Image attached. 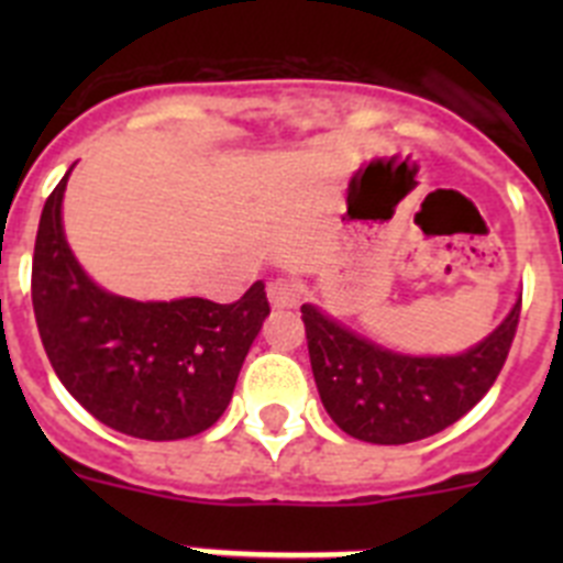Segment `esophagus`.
<instances>
[{
    "label": "esophagus",
    "instance_id": "esophagus-1",
    "mask_svg": "<svg viewBox=\"0 0 563 563\" xmlns=\"http://www.w3.org/2000/svg\"><path fill=\"white\" fill-rule=\"evenodd\" d=\"M267 298H271L273 310H296L301 301V287L292 278H273L267 285Z\"/></svg>",
    "mask_w": 563,
    "mask_h": 563
}]
</instances>
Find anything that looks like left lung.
<instances>
[{"label":"left lung","instance_id":"1","mask_svg":"<svg viewBox=\"0 0 563 563\" xmlns=\"http://www.w3.org/2000/svg\"><path fill=\"white\" fill-rule=\"evenodd\" d=\"M521 298L474 350L451 357H411L301 307L312 375L327 415L341 431L375 445L417 442L454 426L499 377L516 338Z\"/></svg>","mask_w":563,"mask_h":563}]
</instances>
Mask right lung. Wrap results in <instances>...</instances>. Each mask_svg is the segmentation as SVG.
I'll list each match as a JSON object with an SVG mask.
<instances>
[{"label":"right lung","mask_w":563,"mask_h":563,"mask_svg":"<svg viewBox=\"0 0 563 563\" xmlns=\"http://www.w3.org/2000/svg\"><path fill=\"white\" fill-rule=\"evenodd\" d=\"M67 177L44 202L30 278L58 380L96 420L137 440H186L211 429L271 312L265 285L256 282L233 305L132 301L101 290L64 239Z\"/></svg>","instance_id":"obj_1"}]
</instances>
